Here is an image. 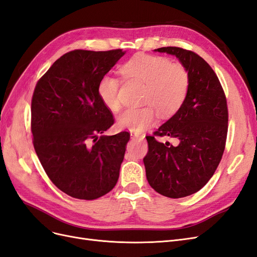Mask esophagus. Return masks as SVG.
<instances>
[{"instance_id":"34e87169","label":"esophagus","mask_w":257,"mask_h":257,"mask_svg":"<svg viewBox=\"0 0 257 257\" xmlns=\"http://www.w3.org/2000/svg\"><path fill=\"white\" fill-rule=\"evenodd\" d=\"M131 138H133V139H138V138H141V139H144L145 138V136L144 135H142V134H139V133H134V132H131Z\"/></svg>"}]
</instances>
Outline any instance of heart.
I'll return each instance as SVG.
<instances>
[{
  "label": "heart",
  "mask_w": 257,
  "mask_h": 257,
  "mask_svg": "<svg viewBox=\"0 0 257 257\" xmlns=\"http://www.w3.org/2000/svg\"><path fill=\"white\" fill-rule=\"evenodd\" d=\"M121 74L126 80L146 84L144 103L150 104L127 109L118 118L116 124L120 128L134 133H142L153 125L157 121L155 107L162 116L174 114L183 104L190 88L188 69L165 57L138 53L122 66ZM120 85V80L110 75L103 76L97 85L100 100L113 112L121 108Z\"/></svg>",
  "instance_id": "b5f03b06"
}]
</instances>
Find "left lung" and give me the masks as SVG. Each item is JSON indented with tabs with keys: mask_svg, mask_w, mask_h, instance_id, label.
<instances>
[{
	"mask_svg": "<svg viewBox=\"0 0 257 257\" xmlns=\"http://www.w3.org/2000/svg\"><path fill=\"white\" fill-rule=\"evenodd\" d=\"M154 51L178 58L188 69L190 88L178 111L154 133L177 138L178 146L146 137V176L161 195L181 198L205 186L220 164L228 127L226 97L213 69L195 52L179 47Z\"/></svg>",
	"mask_w": 257,
	"mask_h": 257,
	"instance_id": "obj_1",
	"label": "left lung"
}]
</instances>
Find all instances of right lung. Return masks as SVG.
I'll list each match as a JSON object with an SVG mask.
<instances>
[{"instance_id":"1","label":"right lung","mask_w":257,"mask_h":257,"mask_svg":"<svg viewBox=\"0 0 257 257\" xmlns=\"http://www.w3.org/2000/svg\"><path fill=\"white\" fill-rule=\"evenodd\" d=\"M124 54L122 49L69 51L36 83L31 104L34 149L52 183L74 198L96 199L118 182L130 134L98 137L113 116L97 85Z\"/></svg>"}]
</instances>
